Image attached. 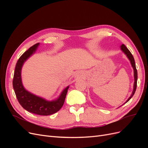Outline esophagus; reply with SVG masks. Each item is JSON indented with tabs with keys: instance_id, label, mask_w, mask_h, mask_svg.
Wrapping results in <instances>:
<instances>
[{
	"instance_id": "1",
	"label": "esophagus",
	"mask_w": 148,
	"mask_h": 148,
	"mask_svg": "<svg viewBox=\"0 0 148 148\" xmlns=\"http://www.w3.org/2000/svg\"><path fill=\"white\" fill-rule=\"evenodd\" d=\"M79 73H75V77H79Z\"/></svg>"
}]
</instances>
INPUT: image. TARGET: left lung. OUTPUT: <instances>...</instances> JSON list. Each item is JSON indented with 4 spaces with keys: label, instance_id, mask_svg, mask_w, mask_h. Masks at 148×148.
Here are the masks:
<instances>
[{
    "label": "left lung",
    "instance_id": "left-lung-1",
    "mask_svg": "<svg viewBox=\"0 0 148 148\" xmlns=\"http://www.w3.org/2000/svg\"><path fill=\"white\" fill-rule=\"evenodd\" d=\"M121 50L122 51V52L125 53V55L127 56V57H128V59H129V60L130 61L131 65L133 69V71H134V79H135V82H134V85H133V90L132 91V94L131 95V96H130V97L127 99V101L125 102L127 103L131 98L133 96L134 94H135V91H136V86H137V79H138V74H137V70L136 69V65H135V59H134L133 56H132V53L130 52V51L127 49V47L125 46L124 44H122L120 46Z\"/></svg>",
    "mask_w": 148,
    "mask_h": 148
}]
</instances>
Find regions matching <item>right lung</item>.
Masks as SVG:
<instances>
[{"label":"right lung","mask_w":148,"mask_h":148,"mask_svg":"<svg viewBox=\"0 0 148 148\" xmlns=\"http://www.w3.org/2000/svg\"><path fill=\"white\" fill-rule=\"evenodd\" d=\"M39 43L34 44L24 52L16 64L13 79V87L20 105L29 112L40 115H49L59 111L64 105L69 86L65 88L57 99L51 101L36 96L26 90L21 81V69L25 62L36 51Z\"/></svg>","instance_id":"1"}]
</instances>
